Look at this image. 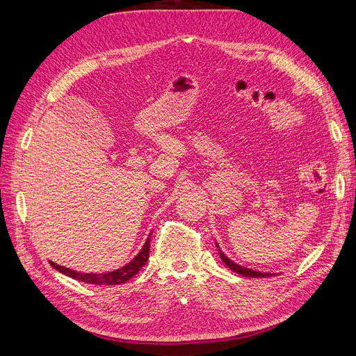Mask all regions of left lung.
I'll use <instances>...</instances> for the list:
<instances>
[{
  "label": "left lung",
  "instance_id": "8db88e82",
  "mask_svg": "<svg viewBox=\"0 0 356 356\" xmlns=\"http://www.w3.org/2000/svg\"><path fill=\"white\" fill-rule=\"evenodd\" d=\"M217 248H218V245H217ZM218 252H220V259L223 260L226 266L232 269L234 272H237V274H240V275H245V277H270V275H274V274H266V272H259V270H252V269H248V268H241V266H238V264L231 261L228 257H226L220 251V249H218Z\"/></svg>",
  "mask_w": 356,
  "mask_h": 356
}]
</instances>
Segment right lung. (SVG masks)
I'll use <instances>...</instances> for the list:
<instances>
[{
	"mask_svg": "<svg viewBox=\"0 0 356 356\" xmlns=\"http://www.w3.org/2000/svg\"><path fill=\"white\" fill-rule=\"evenodd\" d=\"M149 240H151V234L148 236L145 245L140 249V252L134 257V259L125 264L124 268L116 269L113 272H107V274H82V272H76V270H72L69 268H64V266H59V264L50 261V264L56 270L63 272V274L69 275L74 280H79V282H84V283H90V284H120V283H125L128 280L133 278L138 272L140 270V268L143 264L147 263L148 257H149Z\"/></svg>",
	"mask_w": 356,
	"mask_h": 356,
	"instance_id": "add662e5",
	"label": "right lung"
}]
</instances>
